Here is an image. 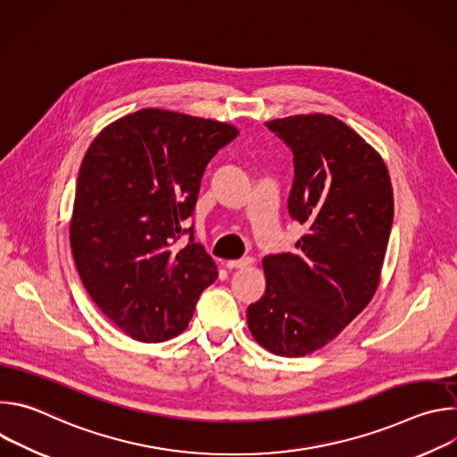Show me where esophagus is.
<instances>
[{
    "label": "esophagus",
    "mask_w": 457,
    "mask_h": 457,
    "mask_svg": "<svg viewBox=\"0 0 457 457\" xmlns=\"http://www.w3.org/2000/svg\"><path fill=\"white\" fill-rule=\"evenodd\" d=\"M251 264H253V260L249 256H245V258H240V260H228L226 268L228 270H242V268H247Z\"/></svg>",
    "instance_id": "1"
}]
</instances>
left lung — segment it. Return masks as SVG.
Listing matches in <instances>:
<instances>
[{
    "instance_id": "left-lung-1",
    "label": "left lung",
    "mask_w": 457,
    "mask_h": 457,
    "mask_svg": "<svg viewBox=\"0 0 457 457\" xmlns=\"http://www.w3.org/2000/svg\"><path fill=\"white\" fill-rule=\"evenodd\" d=\"M293 152L287 210L307 228L296 253L264 256L266 293L247 307L253 338L278 356L335 340L376 293L395 197L379 154L333 115L266 122Z\"/></svg>"
}]
</instances>
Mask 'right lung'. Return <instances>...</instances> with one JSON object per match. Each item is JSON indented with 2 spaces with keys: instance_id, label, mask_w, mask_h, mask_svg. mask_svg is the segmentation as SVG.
Listing matches in <instances>:
<instances>
[{
  "instance_id": "add662e5",
  "label": "right lung",
  "mask_w": 457,
  "mask_h": 457,
  "mask_svg": "<svg viewBox=\"0 0 457 457\" xmlns=\"http://www.w3.org/2000/svg\"><path fill=\"white\" fill-rule=\"evenodd\" d=\"M237 136L226 122L145 108L106 126L87 150L71 220L74 262L97 307L134 340L180 335L219 277L182 224L208 162Z\"/></svg>"
}]
</instances>
